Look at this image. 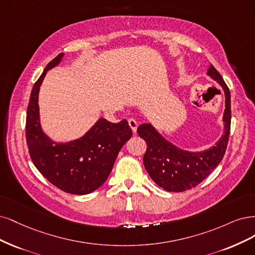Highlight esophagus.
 Instances as JSON below:
<instances>
[{
	"label": "esophagus",
	"mask_w": 255,
	"mask_h": 255,
	"mask_svg": "<svg viewBox=\"0 0 255 255\" xmlns=\"http://www.w3.org/2000/svg\"><path fill=\"white\" fill-rule=\"evenodd\" d=\"M128 124H129L131 130H132L133 132L135 133L136 132V129H137V123H136V121L133 120V119H129L128 120Z\"/></svg>",
	"instance_id": "obj_1"
}]
</instances>
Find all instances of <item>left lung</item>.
I'll list each match as a JSON object with an SVG mask.
<instances>
[{
    "instance_id": "obj_1",
    "label": "left lung",
    "mask_w": 255,
    "mask_h": 255,
    "mask_svg": "<svg viewBox=\"0 0 255 255\" xmlns=\"http://www.w3.org/2000/svg\"><path fill=\"white\" fill-rule=\"evenodd\" d=\"M207 75L223 88L226 100L224 134L214 146L201 151L184 150L164 137L151 123L137 127V134L147 143L144 166L153 181L167 192H184L198 185L218 165L226 152L231 126V95L223 77L212 64Z\"/></svg>"
}]
</instances>
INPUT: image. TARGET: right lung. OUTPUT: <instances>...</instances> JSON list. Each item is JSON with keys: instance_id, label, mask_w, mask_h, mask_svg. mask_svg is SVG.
<instances>
[{"instance_id": "1", "label": "right lung", "mask_w": 255, "mask_h": 255, "mask_svg": "<svg viewBox=\"0 0 255 255\" xmlns=\"http://www.w3.org/2000/svg\"><path fill=\"white\" fill-rule=\"evenodd\" d=\"M61 53L54 58L32 87L26 113V142L32 163L61 191L86 195L108 179L122 147L132 135L128 122L110 123L100 118L87 132L69 142H56L41 127L39 91L47 71L59 65Z\"/></svg>"}]
</instances>
